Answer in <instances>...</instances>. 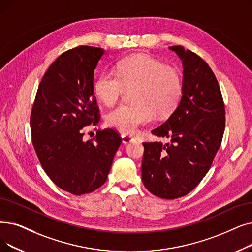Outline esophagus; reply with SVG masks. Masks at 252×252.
<instances>
[{
    "mask_svg": "<svg viewBox=\"0 0 252 252\" xmlns=\"http://www.w3.org/2000/svg\"><path fill=\"white\" fill-rule=\"evenodd\" d=\"M122 139H123V143H125V144H127V143H129V142L134 141V138H133V137H130V136L126 135V134H123V135H122Z\"/></svg>",
    "mask_w": 252,
    "mask_h": 252,
    "instance_id": "34e87169",
    "label": "esophagus"
}]
</instances>
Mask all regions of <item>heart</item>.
<instances>
[{"label": "heart", "instance_id": "obj_1", "mask_svg": "<svg viewBox=\"0 0 252 252\" xmlns=\"http://www.w3.org/2000/svg\"><path fill=\"white\" fill-rule=\"evenodd\" d=\"M133 103L122 104L106 115V123L126 134H134L139 126L155 117L167 116L176 109L182 94L179 71L146 54L120 60L115 72L103 71L94 83V91L104 105L115 104L126 90H130Z\"/></svg>", "mask_w": 252, "mask_h": 252}]
</instances>
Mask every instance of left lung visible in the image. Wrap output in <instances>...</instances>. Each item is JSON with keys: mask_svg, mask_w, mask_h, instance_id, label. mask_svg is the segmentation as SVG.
Here are the masks:
<instances>
[{"mask_svg": "<svg viewBox=\"0 0 252 252\" xmlns=\"http://www.w3.org/2000/svg\"><path fill=\"white\" fill-rule=\"evenodd\" d=\"M183 65L182 97L167 122L152 130L169 143L144 142L142 181L158 198H180L209 171L225 127L224 103L211 68L198 54L171 46Z\"/></svg>", "mask_w": 252, "mask_h": 252, "instance_id": "left-lung-1", "label": "left lung"}]
</instances>
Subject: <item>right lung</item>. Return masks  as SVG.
I'll list each match as a JSON object with an SVG mask.
<instances>
[{"mask_svg":"<svg viewBox=\"0 0 252 252\" xmlns=\"http://www.w3.org/2000/svg\"><path fill=\"white\" fill-rule=\"evenodd\" d=\"M103 54L94 46L62 53L43 76L32 108V142L41 166L54 184L75 195L102 187L122 143L113 128L82 140L85 127L101 118L94 76Z\"/></svg>","mask_w":252,"mask_h":252,"instance_id":"add662e5","label":"right lung"}]
</instances>
